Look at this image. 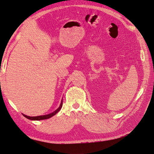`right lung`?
I'll return each instance as SVG.
<instances>
[{
    "mask_svg": "<svg viewBox=\"0 0 154 154\" xmlns=\"http://www.w3.org/2000/svg\"><path fill=\"white\" fill-rule=\"evenodd\" d=\"M63 105V100H62L61 101V103H60V106L58 107V108L54 110L53 112L51 113V114H47V115H44V116H34V117H32V116H26V115H24V117H26V118L29 119L30 120H36V121H38V120H42V119H49L50 118L52 117V116H54L56 114L58 113V112L60 110V109H62V106Z\"/></svg>",
    "mask_w": 154,
    "mask_h": 154,
    "instance_id": "obj_1",
    "label": "right lung"
}]
</instances>
